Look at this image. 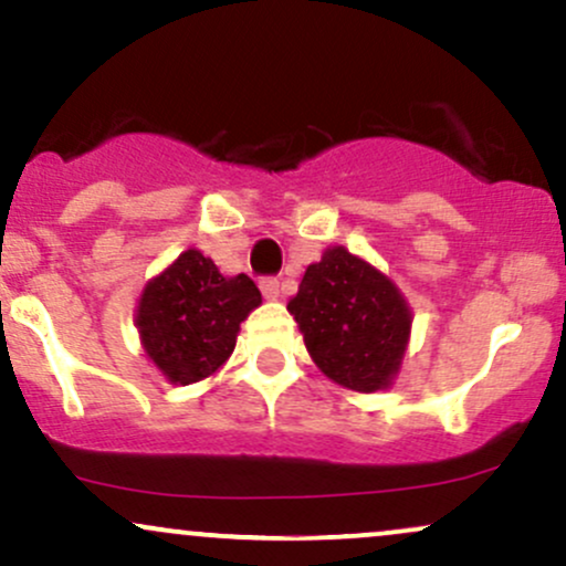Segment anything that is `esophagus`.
I'll use <instances>...</instances> for the list:
<instances>
[{"label":"esophagus","mask_w":566,"mask_h":566,"mask_svg":"<svg viewBox=\"0 0 566 566\" xmlns=\"http://www.w3.org/2000/svg\"><path fill=\"white\" fill-rule=\"evenodd\" d=\"M261 292L265 301H276L282 295V287H279V279L276 276H263L261 279Z\"/></svg>","instance_id":"esophagus-1"}]
</instances>
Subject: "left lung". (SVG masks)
Here are the masks:
<instances>
[{"instance_id": "1", "label": "left lung", "mask_w": 566, "mask_h": 566, "mask_svg": "<svg viewBox=\"0 0 566 566\" xmlns=\"http://www.w3.org/2000/svg\"><path fill=\"white\" fill-rule=\"evenodd\" d=\"M287 308L311 359L340 386L373 394L399 373L412 324L405 297L343 247L305 269Z\"/></svg>"}]
</instances>
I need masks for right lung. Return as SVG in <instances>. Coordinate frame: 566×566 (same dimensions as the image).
Instances as JSON below:
<instances>
[{
    "label": "right lung",
    "instance_id": "add662e5",
    "mask_svg": "<svg viewBox=\"0 0 566 566\" xmlns=\"http://www.w3.org/2000/svg\"><path fill=\"white\" fill-rule=\"evenodd\" d=\"M261 305L247 274L223 276L210 258L186 250L143 290L138 329L143 348L170 382L212 375L237 346L239 324Z\"/></svg>",
    "mask_w": 566,
    "mask_h": 566
}]
</instances>
